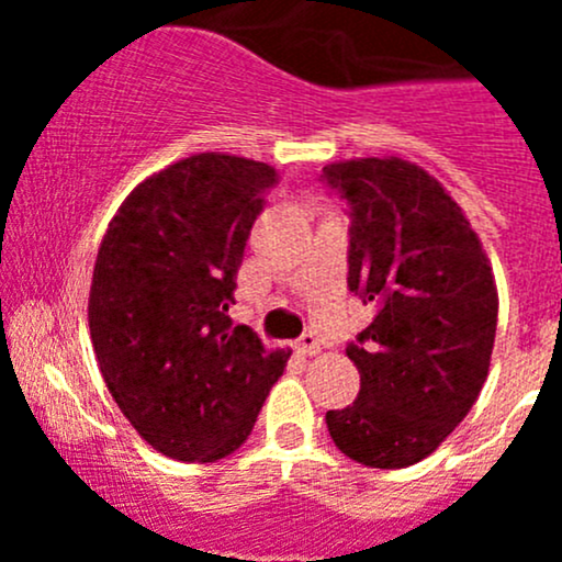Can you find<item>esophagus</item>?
<instances>
[{"label":"esophagus","instance_id":"esophagus-1","mask_svg":"<svg viewBox=\"0 0 562 562\" xmlns=\"http://www.w3.org/2000/svg\"><path fill=\"white\" fill-rule=\"evenodd\" d=\"M296 353L317 356L321 353V339H317L315 334H304V337L296 342Z\"/></svg>","mask_w":562,"mask_h":562}]
</instances>
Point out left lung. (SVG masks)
Masks as SVG:
<instances>
[{
    "instance_id": "8db88e82",
    "label": "left lung",
    "mask_w": 562,
    "mask_h": 562,
    "mask_svg": "<svg viewBox=\"0 0 562 562\" xmlns=\"http://www.w3.org/2000/svg\"><path fill=\"white\" fill-rule=\"evenodd\" d=\"M350 203L348 288L375 307L345 348L353 405L326 413L334 446L367 468L432 454L490 375L497 285L479 234L435 176L402 157L323 166Z\"/></svg>"
}]
</instances>
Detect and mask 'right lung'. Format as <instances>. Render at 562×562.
<instances>
[{
	"label": "right lung",
	"instance_id": "add662e5",
	"mask_svg": "<svg viewBox=\"0 0 562 562\" xmlns=\"http://www.w3.org/2000/svg\"><path fill=\"white\" fill-rule=\"evenodd\" d=\"M277 181L247 157H184L140 181L100 241L89 291L100 372L135 432L179 462L234 454L291 359L228 317Z\"/></svg>",
	"mask_w": 562,
	"mask_h": 562
}]
</instances>
